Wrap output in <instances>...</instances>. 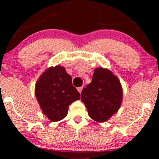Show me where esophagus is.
<instances>
[{
  "label": "esophagus",
  "instance_id": "esophagus-1",
  "mask_svg": "<svg viewBox=\"0 0 159 159\" xmlns=\"http://www.w3.org/2000/svg\"><path fill=\"white\" fill-rule=\"evenodd\" d=\"M82 90H83V87H78V92H79L80 93H81V92H82Z\"/></svg>",
  "mask_w": 159,
  "mask_h": 159
}]
</instances>
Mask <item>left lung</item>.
<instances>
[{
	"mask_svg": "<svg viewBox=\"0 0 159 159\" xmlns=\"http://www.w3.org/2000/svg\"><path fill=\"white\" fill-rule=\"evenodd\" d=\"M89 116L95 121L103 123L117 112L123 100L121 84L109 69L94 70L92 81L81 92Z\"/></svg>",
	"mask_w": 159,
	"mask_h": 159,
	"instance_id": "left-lung-1",
	"label": "left lung"
}]
</instances>
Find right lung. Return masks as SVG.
I'll return each mask as SVG.
<instances>
[{
	"instance_id": "1",
	"label": "right lung",
	"mask_w": 159,
	"mask_h": 159,
	"mask_svg": "<svg viewBox=\"0 0 159 159\" xmlns=\"http://www.w3.org/2000/svg\"><path fill=\"white\" fill-rule=\"evenodd\" d=\"M35 95L43 114L52 122L65 118L69 105L80 99L72 77L61 66L50 67L41 75L36 84Z\"/></svg>"
}]
</instances>
